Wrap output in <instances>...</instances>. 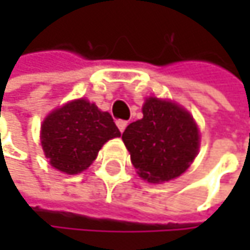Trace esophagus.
<instances>
[{
  "label": "esophagus",
  "instance_id": "esophagus-1",
  "mask_svg": "<svg viewBox=\"0 0 250 250\" xmlns=\"http://www.w3.org/2000/svg\"><path fill=\"white\" fill-rule=\"evenodd\" d=\"M117 127H119V130L123 133L125 130V127H127V122H125V120H117Z\"/></svg>",
  "mask_w": 250,
  "mask_h": 250
}]
</instances>
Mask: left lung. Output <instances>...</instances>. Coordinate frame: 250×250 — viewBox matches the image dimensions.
<instances>
[{"label": "left lung", "mask_w": 250, "mask_h": 250, "mask_svg": "<svg viewBox=\"0 0 250 250\" xmlns=\"http://www.w3.org/2000/svg\"><path fill=\"white\" fill-rule=\"evenodd\" d=\"M122 139L137 174L149 182H164L184 174L200 143L189 113L158 98L146 100L143 119L127 125Z\"/></svg>", "instance_id": "obj_1"}]
</instances>
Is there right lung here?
I'll use <instances>...</instances> for the list:
<instances>
[{
	"mask_svg": "<svg viewBox=\"0 0 250 250\" xmlns=\"http://www.w3.org/2000/svg\"><path fill=\"white\" fill-rule=\"evenodd\" d=\"M120 134L108 113L86 100H75L46 117L40 139L50 165L72 175L86 169L103 145Z\"/></svg>",
	"mask_w": 250,
	"mask_h": 250,
	"instance_id": "obj_1",
	"label": "right lung"
}]
</instances>
